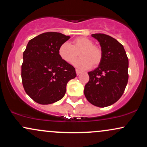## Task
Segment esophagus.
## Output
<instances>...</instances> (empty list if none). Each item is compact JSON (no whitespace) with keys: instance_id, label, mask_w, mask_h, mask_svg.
Instances as JSON below:
<instances>
[{"instance_id":"esophagus-1","label":"esophagus","mask_w":147,"mask_h":147,"mask_svg":"<svg viewBox=\"0 0 147 147\" xmlns=\"http://www.w3.org/2000/svg\"><path fill=\"white\" fill-rule=\"evenodd\" d=\"M76 73H77V75H80L81 73H82V71L78 70V69H76Z\"/></svg>"}]
</instances>
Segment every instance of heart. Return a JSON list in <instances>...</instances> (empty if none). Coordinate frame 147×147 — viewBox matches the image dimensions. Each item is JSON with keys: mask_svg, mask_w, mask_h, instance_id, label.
<instances>
[{"mask_svg": "<svg viewBox=\"0 0 147 147\" xmlns=\"http://www.w3.org/2000/svg\"><path fill=\"white\" fill-rule=\"evenodd\" d=\"M93 44V41L87 37H79L71 45L69 43H63L59 49V55L64 61L72 64L79 54L81 59L75 63L77 68H96L102 62L103 55L102 49Z\"/></svg>", "mask_w": 147, "mask_h": 147, "instance_id": "obj_1", "label": "heart"}]
</instances>
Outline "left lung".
Returning a JSON list of instances; mask_svg holds the SVG:
<instances>
[{"mask_svg":"<svg viewBox=\"0 0 147 147\" xmlns=\"http://www.w3.org/2000/svg\"><path fill=\"white\" fill-rule=\"evenodd\" d=\"M91 36L99 41L103 57L98 67L88 72L90 79L84 88V95L92 105L106 107L124 93L129 79V59L124 46L114 38L104 34Z\"/></svg>","mask_w":147,"mask_h":147,"instance_id":"1","label":"left lung"}]
</instances>
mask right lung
<instances>
[{
    "label": "right lung",
    "instance_id": "1",
    "mask_svg": "<svg viewBox=\"0 0 147 147\" xmlns=\"http://www.w3.org/2000/svg\"><path fill=\"white\" fill-rule=\"evenodd\" d=\"M70 37L45 32L28 42L23 52L21 77L25 92L34 102L50 104L60 100L66 85L75 78V69L61 58L59 47Z\"/></svg>",
    "mask_w": 147,
    "mask_h": 147
}]
</instances>
